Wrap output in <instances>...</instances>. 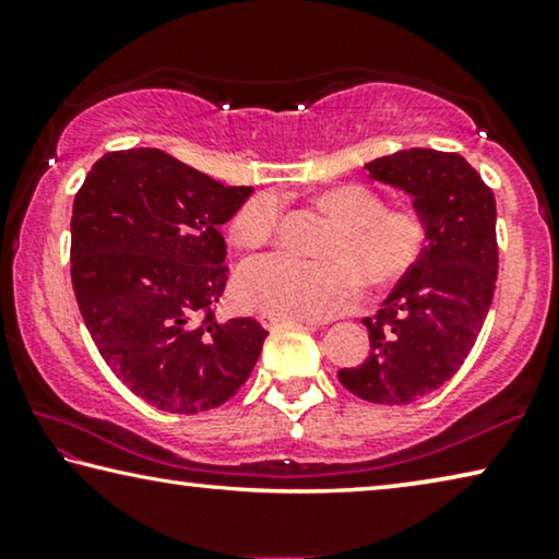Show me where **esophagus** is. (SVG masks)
<instances>
[{"label":"esophagus","instance_id":"obj_1","mask_svg":"<svg viewBox=\"0 0 559 559\" xmlns=\"http://www.w3.org/2000/svg\"><path fill=\"white\" fill-rule=\"evenodd\" d=\"M258 321L263 323L265 329H273V326H278V323H286V321H301V323H306V326H311V329H316V326H321L319 321H308V319H290V316H278V313H258Z\"/></svg>","mask_w":559,"mask_h":559}]
</instances>
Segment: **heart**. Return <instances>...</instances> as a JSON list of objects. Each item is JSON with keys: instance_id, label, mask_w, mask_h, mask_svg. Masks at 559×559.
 I'll use <instances>...</instances> for the list:
<instances>
[{"instance_id": "1", "label": "heart", "mask_w": 559, "mask_h": 559, "mask_svg": "<svg viewBox=\"0 0 559 559\" xmlns=\"http://www.w3.org/2000/svg\"><path fill=\"white\" fill-rule=\"evenodd\" d=\"M333 228L321 243L323 261L273 253L243 263L236 290L258 311L323 321L361 301L366 281L386 288L402 281L427 251L431 226L416 205H389L377 188L348 182L319 195ZM278 200L261 193L246 200L230 221L238 248H261L278 230Z\"/></svg>"}]
</instances>
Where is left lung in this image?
I'll return each mask as SVG.
<instances>
[{
    "label": "left lung",
    "mask_w": 559,
    "mask_h": 559,
    "mask_svg": "<svg viewBox=\"0 0 559 559\" xmlns=\"http://www.w3.org/2000/svg\"><path fill=\"white\" fill-rule=\"evenodd\" d=\"M373 180L414 195L431 238L377 316L364 319L371 354L338 381L371 404L404 406L462 369L492 306L499 248L495 193L456 153L399 150L366 163Z\"/></svg>",
    "instance_id": "1"
}]
</instances>
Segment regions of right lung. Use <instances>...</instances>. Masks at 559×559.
I'll use <instances>...</instances> for the list:
<instances>
[{
  "mask_svg": "<svg viewBox=\"0 0 559 559\" xmlns=\"http://www.w3.org/2000/svg\"><path fill=\"white\" fill-rule=\"evenodd\" d=\"M253 188L223 186L163 150L99 157L72 205V288L99 356L132 394L170 414L226 404L269 336L215 321L228 223Z\"/></svg>",
  "mask_w": 559,
  "mask_h": 559,
  "instance_id": "obj_1",
  "label": "right lung"
}]
</instances>
